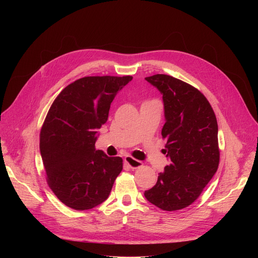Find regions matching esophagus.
Masks as SVG:
<instances>
[{"label": "esophagus", "instance_id": "obj_1", "mask_svg": "<svg viewBox=\"0 0 258 258\" xmlns=\"http://www.w3.org/2000/svg\"><path fill=\"white\" fill-rule=\"evenodd\" d=\"M124 162L130 166V168H132V169H136V168H139L140 166H142V162H140V161H138L136 159H134L131 156H126L124 158Z\"/></svg>", "mask_w": 258, "mask_h": 258}]
</instances>
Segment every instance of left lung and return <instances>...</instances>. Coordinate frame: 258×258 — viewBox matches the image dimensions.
Listing matches in <instances>:
<instances>
[{"instance_id": "8db88e82", "label": "left lung", "mask_w": 258, "mask_h": 258, "mask_svg": "<svg viewBox=\"0 0 258 258\" xmlns=\"http://www.w3.org/2000/svg\"><path fill=\"white\" fill-rule=\"evenodd\" d=\"M162 94L166 157L170 163L144 192L162 210L183 209L200 197L218 170V121L206 97L198 89L165 74L145 77Z\"/></svg>"}]
</instances>
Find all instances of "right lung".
<instances>
[{
    "label": "right lung",
    "instance_id": "right-lung-1",
    "mask_svg": "<svg viewBox=\"0 0 258 258\" xmlns=\"http://www.w3.org/2000/svg\"><path fill=\"white\" fill-rule=\"evenodd\" d=\"M132 76H88L67 86L53 101L40 131L39 150L47 182L75 210L100 205L122 170L120 157L96 151L98 130L111 102Z\"/></svg>",
    "mask_w": 258,
    "mask_h": 258
}]
</instances>
